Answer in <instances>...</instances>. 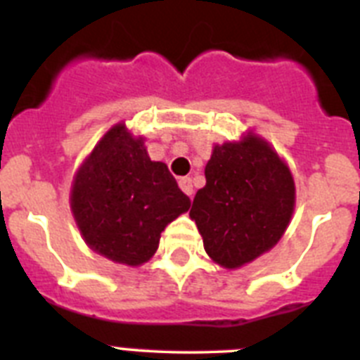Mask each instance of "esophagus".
<instances>
[{"label":"esophagus","mask_w":360,"mask_h":360,"mask_svg":"<svg viewBox=\"0 0 360 360\" xmlns=\"http://www.w3.org/2000/svg\"><path fill=\"white\" fill-rule=\"evenodd\" d=\"M178 186H180V189H182L187 196H193V182H191L189 176L180 178V180H178Z\"/></svg>","instance_id":"obj_1"}]
</instances>
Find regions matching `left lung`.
Masks as SVG:
<instances>
[{
	"label": "left lung",
	"instance_id": "8db88e82",
	"mask_svg": "<svg viewBox=\"0 0 360 360\" xmlns=\"http://www.w3.org/2000/svg\"><path fill=\"white\" fill-rule=\"evenodd\" d=\"M295 186L288 165L254 133L214 146L205 165V187L189 216L212 262L240 269L281 240L290 224Z\"/></svg>",
	"mask_w": 360,
	"mask_h": 360
}]
</instances>
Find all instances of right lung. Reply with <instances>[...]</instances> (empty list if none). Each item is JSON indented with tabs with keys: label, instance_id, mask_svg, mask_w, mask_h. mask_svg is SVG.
I'll use <instances>...</instances> for the list:
<instances>
[{
	"label": "right lung",
	"instance_id": "right-lung-1",
	"mask_svg": "<svg viewBox=\"0 0 360 360\" xmlns=\"http://www.w3.org/2000/svg\"><path fill=\"white\" fill-rule=\"evenodd\" d=\"M70 207L91 250L139 266L157 252L167 224L191 207L167 165L122 122L98 141L73 178Z\"/></svg>",
	"mask_w": 360,
	"mask_h": 360
}]
</instances>
